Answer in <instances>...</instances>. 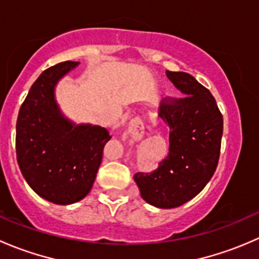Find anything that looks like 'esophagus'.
<instances>
[{
    "mask_svg": "<svg viewBox=\"0 0 259 259\" xmlns=\"http://www.w3.org/2000/svg\"><path fill=\"white\" fill-rule=\"evenodd\" d=\"M126 132L133 139H142V137L144 135V122L140 119L132 120L129 125H127Z\"/></svg>",
    "mask_w": 259,
    "mask_h": 259,
    "instance_id": "obj_1",
    "label": "esophagus"
}]
</instances>
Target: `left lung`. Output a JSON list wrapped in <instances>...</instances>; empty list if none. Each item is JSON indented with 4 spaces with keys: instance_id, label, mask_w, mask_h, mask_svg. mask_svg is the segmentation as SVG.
Here are the masks:
<instances>
[{
    "instance_id": "left-lung-1",
    "label": "left lung",
    "mask_w": 259,
    "mask_h": 259,
    "mask_svg": "<svg viewBox=\"0 0 259 259\" xmlns=\"http://www.w3.org/2000/svg\"><path fill=\"white\" fill-rule=\"evenodd\" d=\"M183 98L161 101L159 116L168 122L169 153L151 173L134 176L142 198L164 209L180 207L207 185L221 154L223 116L215 99L192 75L166 71Z\"/></svg>"
}]
</instances>
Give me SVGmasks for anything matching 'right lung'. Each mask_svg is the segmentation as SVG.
<instances>
[{
  "instance_id": "obj_1",
  "label": "right lung",
  "mask_w": 259,
  "mask_h": 259,
  "mask_svg": "<svg viewBox=\"0 0 259 259\" xmlns=\"http://www.w3.org/2000/svg\"><path fill=\"white\" fill-rule=\"evenodd\" d=\"M80 62L49 67L33 82L16 124V155L23 178L40 197L67 205L85 198L93 188L111 139L105 127L75 125L62 115L55 86Z\"/></svg>"
}]
</instances>
